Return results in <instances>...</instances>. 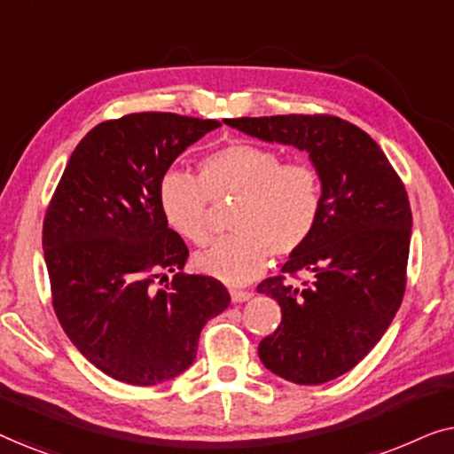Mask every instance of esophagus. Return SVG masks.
<instances>
[{
  "instance_id": "1",
  "label": "esophagus",
  "mask_w": 454,
  "mask_h": 454,
  "mask_svg": "<svg viewBox=\"0 0 454 454\" xmlns=\"http://www.w3.org/2000/svg\"><path fill=\"white\" fill-rule=\"evenodd\" d=\"M229 295H231V301L233 303H241V301H247L252 297L250 291H241V289H229Z\"/></svg>"
}]
</instances>
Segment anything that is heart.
<instances>
[{
  "label": "heart",
  "mask_w": 454,
  "mask_h": 454,
  "mask_svg": "<svg viewBox=\"0 0 454 454\" xmlns=\"http://www.w3.org/2000/svg\"><path fill=\"white\" fill-rule=\"evenodd\" d=\"M200 179L167 171L159 182V207L173 231L194 246L210 235V198H238L229 215L233 233L196 256V269L227 285L262 275L270 256L287 258L306 246L322 215L320 171L303 160L285 163L283 153L254 142H233L207 154Z\"/></svg>",
  "instance_id": "1"
}]
</instances>
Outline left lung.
Segmentation results:
<instances>
[{"instance_id":"left-lung-1","label":"left lung","mask_w":454,"mask_h":454,"mask_svg":"<svg viewBox=\"0 0 454 454\" xmlns=\"http://www.w3.org/2000/svg\"><path fill=\"white\" fill-rule=\"evenodd\" d=\"M266 142L308 151L325 185L312 238L281 275L258 285L281 306V325L260 340L272 374L322 384L368 356L399 309L407 287L411 207L382 148L340 117L270 115L225 120ZM303 271L301 284H295Z\"/></svg>"}]
</instances>
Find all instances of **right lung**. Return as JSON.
<instances>
[{
    "label": "right lung",
    "instance_id": "add662e5",
    "mask_svg": "<svg viewBox=\"0 0 454 454\" xmlns=\"http://www.w3.org/2000/svg\"><path fill=\"white\" fill-rule=\"evenodd\" d=\"M219 126L163 111L98 123L47 207L43 252L55 316L76 349L120 382L153 387L188 370L204 325L231 301L216 278L185 275L188 246L159 207L173 160ZM160 271L174 277L157 290Z\"/></svg>",
    "mask_w": 454,
    "mask_h": 454
}]
</instances>
